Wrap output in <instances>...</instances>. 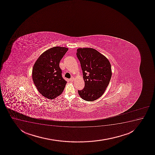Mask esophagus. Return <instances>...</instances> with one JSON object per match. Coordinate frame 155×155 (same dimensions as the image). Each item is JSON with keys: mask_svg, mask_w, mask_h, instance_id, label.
Wrapping results in <instances>:
<instances>
[{"mask_svg": "<svg viewBox=\"0 0 155 155\" xmlns=\"http://www.w3.org/2000/svg\"><path fill=\"white\" fill-rule=\"evenodd\" d=\"M74 78L73 77H72V78H71L69 79L70 81H71V82H73V81H74Z\"/></svg>", "mask_w": 155, "mask_h": 155, "instance_id": "esophagus-1", "label": "esophagus"}]
</instances>
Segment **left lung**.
<instances>
[{
	"instance_id": "8db88e82",
	"label": "left lung",
	"mask_w": 155,
	"mask_h": 155,
	"mask_svg": "<svg viewBox=\"0 0 155 155\" xmlns=\"http://www.w3.org/2000/svg\"><path fill=\"white\" fill-rule=\"evenodd\" d=\"M77 57L80 61L84 87L78 90L80 97L93 101L103 94L111 79V65L107 58L92 48H79Z\"/></svg>"
}]
</instances>
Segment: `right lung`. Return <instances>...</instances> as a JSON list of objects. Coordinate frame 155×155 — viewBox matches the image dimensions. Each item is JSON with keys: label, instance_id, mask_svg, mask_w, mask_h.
Listing matches in <instances>:
<instances>
[{"label": "right lung", "instance_id": "add662e5", "mask_svg": "<svg viewBox=\"0 0 155 155\" xmlns=\"http://www.w3.org/2000/svg\"><path fill=\"white\" fill-rule=\"evenodd\" d=\"M68 48L54 47L42 53L33 66V82L41 94L46 98L53 99L61 94L66 81L62 77L59 66Z\"/></svg>", "mask_w": 155, "mask_h": 155}]
</instances>
